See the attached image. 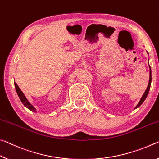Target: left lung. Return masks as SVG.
<instances>
[{"label": "left lung", "mask_w": 159, "mask_h": 159, "mask_svg": "<svg viewBox=\"0 0 159 159\" xmlns=\"http://www.w3.org/2000/svg\"><path fill=\"white\" fill-rule=\"evenodd\" d=\"M149 67H150V66H149ZM151 83H152V70H151V67H150V70H149V84H148V87L147 88V89H146L145 92L144 93V94H143L142 97L141 98V99H140L139 102L138 103V104H137L136 107L134 108V109H136V108H137L138 107H139V106L142 105V103L144 102V100L146 99V98H147L148 93H149V92L150 87H151Z\"/></svg>", "instance_id": "left-lung-1"}]
</instances>
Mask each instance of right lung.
Wrapping results in <instances>:
<instances>
[{
	"instance_id": "obj_1",
	"label": "right lung",
	"mask_w": 159,
	"mask_h": 159,
	"mask_svg": "<svg viewBox=\"0 0 159 159\" xmlns=\"http://www.w3.org/2000/svg\"><path fill=\"white\" fill-rule=\"evenodd\" d=\"M15 89H16V92L17 93L18 97H19L20 101H22V103L24 104V106H26V107H27L28 109H30V111H32V112H36V108L34 107L32 104L29 102L24 93H23V92L21 91L19 87H18V85L15 82Z\"/></svg>"
}]
</instances>
